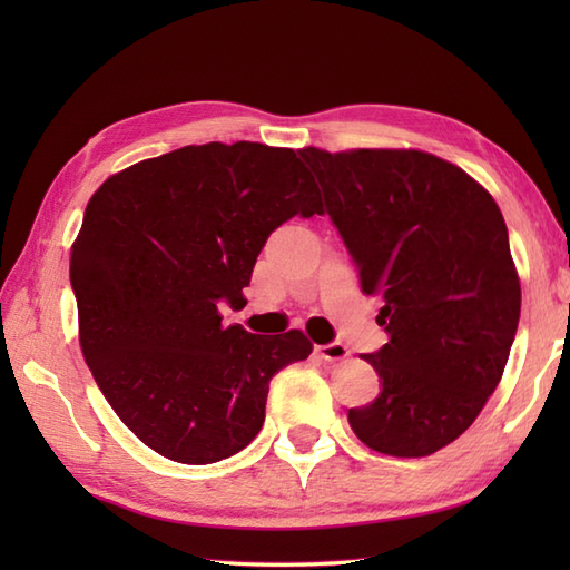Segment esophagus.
Returning <instances> with one entry per match:
<instances>
[{
    "label": "esophagus",
    "instance_id": "obj_1",
    "mask_svg": "<svg viewBox=\"0 0 570 570\" xmlns=\"http://www.w3.org/2000/svg\"><path fill=\"white\" fill-rule=\"evenodd\" d=\"M316 353L325 360V362H341L350 355V350L341 343H328V345H318Z\"/></svg>",
    "mask_w": 570,
    "mask_h": 570
}]
</instances>
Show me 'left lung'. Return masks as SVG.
<instances>
[{"label":"left lung","instance_id":"obj_1","mask_svg":"<svg viewBox=\"0 0 570 570\" xmlns=\"http://www.w3.org/2000/svg\"><path fill=\"white\" fill-rule=\"evenodd\" d=\"M362 292L380 296L390 335L362 355L374 402L347 411L367 448L423 458L453 443L498 390L522 288L504 217L463 168L414 149H301Z\"/></svg>","mask_w":570,"mask_h":570}]
</instances>
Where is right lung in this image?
I'll list each match as a JSON object with an SVG mask.
<instances>
[{
	"label": "right lung",
	"instance_id": "right-lung-1",
	"mask_svg": "<svg viewBox=\"0 0 570 570\" xmlns=\"http://www.w3.org/2000/svg\"><path fill=\"white\" fill-rule=\"evenodd\" d=\"M321 215L294 149L184 147L110 176L70 252L80 347L137 439L186 465L239 453L259 433L278 370L311 355L301 331L225 328L247 304L254 262L278 225Z\"/></svg>",
	"mask_w": 570,
	"mask_h": 570
}]
</instances>
